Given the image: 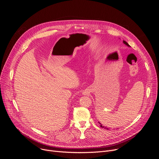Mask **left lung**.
Instances as JSON below:
<instances>
[{
	"label": "left lung",
	"instance_id": "obj_1",
	"mask_svg": "<svg viewBox=\"0 0 159 159\" xmlns=\"http://www.w3.org/2000/svg\"><path fill=\"white\" fill-rule=\"evenodd\" d=\"M123 43H124V44H125V45H127V46H130L129 45V44H128V43H127V42H125V40H123ZM99 123L100 124V127H102V128H104L105 129H107V130H108V129H108L107 127H105V126H103V125H102V123Z\"/></svg>",
	"mask_w": 159,
	"mask_h": 159
}]
</instances>
